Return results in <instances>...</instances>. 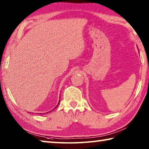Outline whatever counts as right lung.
<instances>
[{
  "label": "right lung",
  "mask_w": 149,
  "mask_h": 149,
  "mask_svg": "<svg viewBox=\"0 0 149 149\" xmlns=\"http://www.w3.org/2000/svg\"><path fill=\"white\" fill-rule=\"evenodd\" d=\"M59 102H60V100H59V103H58V104L59 103ZM55 109H56V108H55Z\"/></svg>",
  "instance_id": "obj_1"
}]
</instances>
